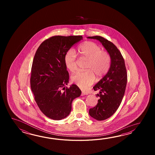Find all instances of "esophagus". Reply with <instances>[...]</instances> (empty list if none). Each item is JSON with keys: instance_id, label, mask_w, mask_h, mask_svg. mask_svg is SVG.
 Listing matches in <instances>:
<instances>
[{"instance_id": "esophagus-1", "label": "esophagus", "mask_w": 155, "mask_h": 155, "mask_svg": "<svg viewBox=\"0 0 155 155\" xmlns=\"http://www.w3.org/2000/svg\"><path fill=\"white\" fill-rule=\"evenodd\" d=\"M88 94V93L87 92H85V91H82V92H81V95H87Z\"/></svg>"}]
</instances>
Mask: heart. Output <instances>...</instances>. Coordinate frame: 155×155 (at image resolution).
<instances>
[{
    "label": "heart",
    "mask_w": 155,
    "mask_h": 155,
    "mask_svg": "<svg viewBox=\"0 0 155 155\" xmlns=\"http://www.w3.org/2000/svg\"><path fill=\"white\" fill-rule=\"evenodd\" d=\"M79 55L83 58L88 60L84 72H77L71 77V81L81 89L85 90L94 82L95 76L101 79L108 72L111 57L109 53L103 51L101 48L92 41H85L79 46ZM66 68L71 72L75 71L78 66L75 53L69 50L64 57Z\"/></svg>",
    "instance_id": "1"
}]
</instances>
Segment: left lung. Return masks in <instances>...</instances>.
<instances>
[{
  "label": "left lung",
  "mask_w": 155,
  "mask_h": 155,
  "mask_svg": "<svg viewBox=\"0 0 155 155\" xmlns=\"http://www.w3.org/2000/svg\"><path fill=\"white\" fill-rule=\"evenodd\" d=\"M87 38L99 40L111 60L108 72L93 87L95 91H100L99 94L96 95L100 99L97 105L89 110V114L92 117L102 121L111 117L121 103L127 81V71L122 54L113 43L102 36H89Z\"/></svg>",
  "instance_id": "1"
}]
</instances>
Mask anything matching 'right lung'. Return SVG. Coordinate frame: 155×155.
<instances>
[{
  "mask_svg": "<svg viewBox=\"0 0 155 155\" xmlns=\"http://www.w3.org/2000/svg\"><path fill=\"white\" fill-rule=\"evenodd\" d=\"M82 39L78 36H54L41 43L34 57L30 86L40 111L50 119L60 120L69 115L73 100L81 91L69 79L64 57L74 44Z\"/></svg>",
  "mask_w": 155,
  "mask_h": 155,
  "instance_id": "obj_1",
  "label": "right lung"
}]
</instances>
